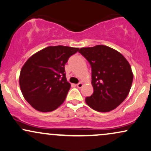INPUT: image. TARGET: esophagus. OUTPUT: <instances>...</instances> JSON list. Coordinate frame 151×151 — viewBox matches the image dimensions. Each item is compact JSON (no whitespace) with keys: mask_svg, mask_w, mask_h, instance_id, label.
Returning a JSON list of instances; mask_svg holds the SVG:
<instances>
[{"mask_svg":"<svg viewBox=\"0 0 151 151\" xmlns=\"http://www.w3.org/2000/svg\"><path fill=\"white\" fill-rule=\"evenodd\" d=\"M83 86V83H82V82H79V83H77V86L79 88H81Z\"/></svg>","mask_w":151,"mask_h":151,"instance_id":"1","label":"esophagus"}]
</instances>
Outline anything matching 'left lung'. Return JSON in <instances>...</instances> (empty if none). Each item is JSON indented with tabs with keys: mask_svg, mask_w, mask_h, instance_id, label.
<instances>
[{
	"mask_svg": "<svg viewBox=\"0 0 151 151\" xmlns=\"http://www.w3.org/2000/svg\"><path fill=\"white\" fill-rule=\"evenodd\" d=\"M79 52L92 68L91 83L94 91L85 99L86 104L99 112L114 110L130 91L133 81L130 65L121 53L105 45L83 47Z\"/></svg>",
	"mask_w": 151,
	"mask_h": 151,
	"instance_id": "1",
	"label": "left lung"
}]
</instances>
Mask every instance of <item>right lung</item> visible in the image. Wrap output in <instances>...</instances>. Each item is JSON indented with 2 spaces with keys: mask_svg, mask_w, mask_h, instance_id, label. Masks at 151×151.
Wrapping results in <instances>:
<instances>
[{
  "mask_svg": "<svg viewBox=\"0 0 151 151\" xmlns=\"http://www.w3.org/2000/svg\"><path fill=\"white\" fill-rule=\"evenodd\" d=\"M79 48L50 46L32 55L26 60L19 75V86L25 100L41 112L59 107L70 88L65 65Z\"/></svg>",
  "mask_w": 151,
  "mask_h": 151,
  "instance_id": "right-lung-1",
  "label": "right lung"
}]
</instances>
